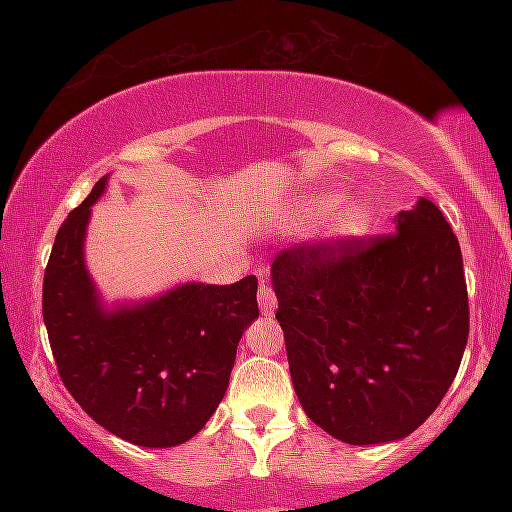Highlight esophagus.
I'll list each match as a JSON object with an SVG mask.
<instances>
[{
    "label": "esophagus",
    "mask_w": 512,
    "mask_h": 512,
    "mask_svg": "<svg viewBox=\"0 0 512 512\" xmlns=\"http://www.w3.org/2000/svg\"><path fill=\"white\" fill-rule=\"evenodd\" d=\"M257 301H260V308H262L264 315H272L274 310H276V296H274L272 286H267L262 281L260 291H257Z\"/></svg>",
    "instance_id": "esophagus-1"
}]
</instances>
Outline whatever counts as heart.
I'll list each match as a JSON object with an SVG mask.
<instances>
[{"label": "heart", "instance_id": "heart-1", "mask_svg": "<svg viewBox=\"0 0 512 512\" xmlns=\"http://www.w3.org/2000/svg\"><path fill=\"white\" fill-rule=\"evenodd\" d=\"M337 208L340 211L334 216L330 228L334 240H339V243H354V240L368 236L375 221L373 207H370L368 202H363V199L342 204V195H339V192H322V195L308 197L301 207L296 209V216L305 223H317L334 214Z\"/></svg>", "mask_w": 512, "mask_h": 512}]
</instances>
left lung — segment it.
Returning a JSON list of instances; mask_svg holds the SVG:
<instances>
[{
	"label": "left lung",
	"mask_w": 512,
	"mask_h": 512,
	"mask_svg": "<svg viewBox=\"0 0 512 512\" xmlns=\"http://www.w3.org/2000/svg\"><path fill=\"white\" fill-rule=\"evenodd\" d=\"M276 320L308 419L349 445L399 440L436 411L469 337L462 252L436 204L395 233L276 255Z\"/></svg>",
	"instance_id": "1"
}]
</instances>
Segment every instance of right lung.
Returning <instances> with one entry per match:
<instances>
[{
  "label": "right lung",
  "mask_w": 512,
  "mask_h": 512,
  "mask_svg": "<svg viewBox=\"0 0 512 512\" xmlns=\"http://www.w3.org/2000/svg\"><path fill=\"white\" fill-rule=\"evenodd\" d=\"M108 175L64 219L43 281V320L64 387L96 424L142 448L202 431L226 395L243 332L260 315L257 279L180 284L103 308L84 262L86 223Z\"/></svg>",
  "instance_id": "right-lung-1"
}]
</instances>
